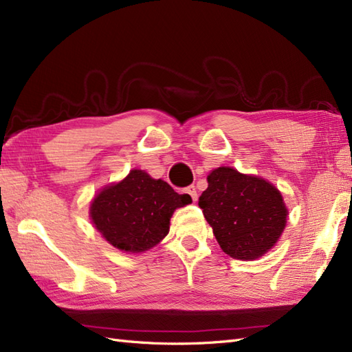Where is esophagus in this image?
Returning <instances> with one entry per match:
<instances>
[{
	"mask_svg": "<svg viewBox=\"0 0 352 352\" xmlns=\"http://www.w3.org/2000/svg\"><path fill=\"white\" fill-rule=\"evenodd\" d=\"M185 192L192 198V201H197V198H198V194H197V188L194 186V185H190V186H188L186 189H185Z\"/></svg>",
	"mask_w": 352,
	"mask_h": 352,
	"instance_id": "obj_1",
	"label": "esophagus"
}]
</instances>
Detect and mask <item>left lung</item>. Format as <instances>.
<instances>
[{"instance_id":"8db88e82","label":"left lung","mask_w":352,"mask_h":352,"mask_svg":"<svg viewBox=\"0 0 352 352\" xmlns=\"http://www.w3.org/2000/svg\"><path fill=\"white\" fill-rule=\"evenodd\" d=\"M198 206L212 233L230 257L254 260L278 242L287 210L270 182L247 176L230 167L214 168Z\"/></svg>"}]
</instances>
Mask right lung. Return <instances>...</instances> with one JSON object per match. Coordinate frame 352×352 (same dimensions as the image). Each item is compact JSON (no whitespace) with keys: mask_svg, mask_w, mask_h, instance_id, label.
I'll list each match as a JSON object with an SVG mask.
<instances>
[{"mask_svg":"<svg viewBox=\"0 0 352 352\" xmlns=\"http://www.w3.org/2000/svg\"><path fill=\"white\" fill-rule=\"evenodd\" d=\"M192 201L162 179L132 170L122 182L104 188L91 204V219L113 247L126 252L153 248L168 233L177 207Z\"/></svg>","mask_w":352,"mask_h":352,"instance_id":"right-lung-1","label":"right lung"}]
</instances>
